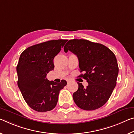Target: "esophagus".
<instances>
[{
  "label": "esophagus",
  "mask_w": 134,
  "mask_h": 134,
  "mask_svg": "<svg viewBox=\"0 0 134 134\" xmlns=\"http://www.w3.org/2000/svg\"><path fill=\"white\" fill-rule=\"evenodd\" d=\"M67 82L68 83H69V82H70V80H69V79H67Z\"/></svg>",
  "instance_id": "obj_1"
}]
</instances>
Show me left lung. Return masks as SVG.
<instances>
[{
	"mask_svg": "<svg viewBox=\"0 0 134 134\" xmlns=\"http://www.w3.org/2000/svg\"><path fill=\"white\" fill-rule=\"evenodd\" d=\"M77 55L79 76L86 80V88L77 82L79 88L73 93V100L79 107L94 110L104 105L109 100L116 85L119 67L115 55L103 44L85 39L70 40L64 47Z\"/></svg>",
	"mask_w": 134,
	"mask_h": 134,
	"instance_id": "8db88e82",
	"label": "left lung"
}]
</instances>
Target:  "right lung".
I'll list each match as a JSON object with an SVG mask.
<instances>
[{"mask_svg":"<svg viewBox=\"0 0 134 134\" xmlns=\"http://www.w3.org/2000/svg\"><path fill=\"white\" fill-rule=\"evenodd\" d=\"M67 40H49L30 46L21 53L16 66L18 86L24 100L35 111L45 112L55 107L58 95L67 85L49 81L46 75L54 68V58Z\"/></svg>","mask_w":134,"mask_h":134,"instance_id":"add662e5","label":"right lung"}]
</instances>
